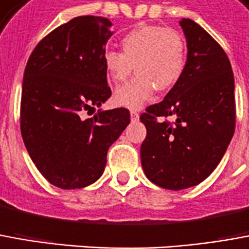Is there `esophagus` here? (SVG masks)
Wrapping results in <instances>:
<instances>
[{
	"label": "esophagus",
	"instance_id": "esophagus-1",
	"mask_svg": "<svg viewBox=\"0 0 249 249\" xmlns=\"http://www.w3.org/2000/svg\"><path fill=\"white\" fill-rule=\"evenodd\" d=\"M130 120H132V121H136V120H139V113L130 112Z\"/></svg>",
	"mask_w": 249,
	"mask_h": 249
}]
</instances>
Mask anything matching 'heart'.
I'll return each instance as SVG.
<instances>
[{"mask_svg":"<svg viewBox=\"0 0 249 249\" xmlns=\"http://www.w3.org/2000/svg\"><path fill=\"white\" fill-rule=\"evenodd\" d=\"M121 51L107 50L102 55L109 82H124L135 69L136 76L116 90V105L132 110L142 109L156 90L166 91L182 78L186 67L185 37L178 31L159 25L135 28L121 39Z\"/></svg>","mask_w":249,"mask_h":249,"instance_id":"heart-1","label":"heart"}]
</instances>
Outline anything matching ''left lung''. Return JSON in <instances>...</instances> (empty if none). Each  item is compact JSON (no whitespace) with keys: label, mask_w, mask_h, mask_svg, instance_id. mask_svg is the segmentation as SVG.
Listing matches in <instances>:
<instances>
[{"label":"left lung","mask_w":249,"mask_h":249,"mask_svg":"<svg viewBox=\"0 0 249 249\" xmlns=\"http://www.w3.org/2000/svg\"><path fill=\"white\" fill-rule=\"evenodd\" d=\"M187 43L185 72L164 100L140 116L147 137L140 148L147 178L168 190L201 183L213 173L236 124L234 79L221 46L201 25L182 18ZM171 117L174 123L158 120Z\"/></svg>","instance_id":"left-lung-1"}]
</instances>
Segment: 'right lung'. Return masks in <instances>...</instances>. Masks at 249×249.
<instances>
[{"mask_svg": "<svg viewBox=\"0 0 249 249\" xmlns=\"http://www.w3.org/2000/svg\"><path fill=\"white\" fill-rule=\"evenodd\" d=\"M110 27L105 17L72 18L40 41L24 71L22 140L41 175L64 190L100 179L107 149L130 121L125 107L82 117L112 95L102 64Z\"/></svg>", "mask_w": 249, "mask_h": 249, "instance_id": "obj_1", "label": "right lung"}]
</instances>
